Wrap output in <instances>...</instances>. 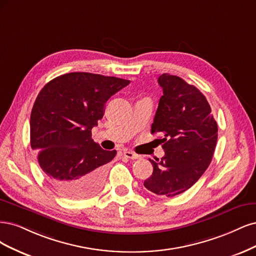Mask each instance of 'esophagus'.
Wrapping results in <instances>:
<instances>
[{
  "mask_svg": "<svg viewBox=\"0 0 256 256\" xmlns=\"http://www.w3.org/2000/svg\"><path fill=\"white\" fill-rule=\"evenodd\" d=\"M123 155H124L126 158H130V160H139L140 158H142V156H140V155H138V154H136L134 152H132V151H124V152H123Z\"/></svg>",
  "mask_w": 256,
  "mask_h": 256,
  "instance_id": "1",
  "label": "esophagus"
}]
</instances>
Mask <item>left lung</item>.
Wrapping results in <instances>:
<instances>
[{"mask_svg":"<svg viewBox=\"0 0 256 256\" xmlns=\"http://www.w3.org/2000/svg\"><path fill=\"white\" fill-rule=\"evenodd\" d=\"M162 88L151 133L162 134L164 156L153 166L144 187L156 194L174 196L199 180L212 162L218 126L204 94L176 76L158 78Z\"/></svg>","mask_w":256,"mask_h":256,"instance_id":"8db88e82","label":"left lung"}]
</instances>
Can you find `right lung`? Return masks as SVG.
Wrapping results in <instances>:
<instances>
[{"label":"right lung","mask_w":256,"mask_h":256,"mask_svg":"<svg viewBox=\"0 0 256 256\" xmlns=\"http://www.w3.org/2000/svg\"><path fill=\"white\" fill-rule=\"evenodd\" d=\"M130 83L88 72L57 76L41 89L30 114V146L48 182L73 200L94 196L103 186L106 164L117 151L94 142L92 130L108 98Z\"/></svg>","instance_id":"add662e5"}]
</instances>
